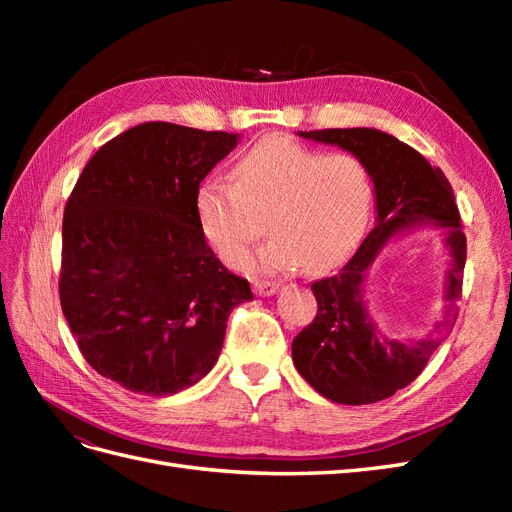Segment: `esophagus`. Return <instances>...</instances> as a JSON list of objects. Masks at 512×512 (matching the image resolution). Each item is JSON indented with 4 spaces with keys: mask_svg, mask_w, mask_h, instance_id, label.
I'll return each instance as SVG.
<instances>
[{
    "mask_svg": "<svg viewBox=\"0 0 512 512\" xmlns=\"http://www.w3.org/2000/svg\"><path fill=\"white\" fill-rule=\"evenodd\" d=\"M277 288H280V284H277V282H269V280H256L254 282V292L260 294V297H271V294L277 292Z\"/></svg>",
    "mask_w": 512,
    "mask_h": 512,
    "instance_id": "obj_1",
    "label": "esophagus"
}]
</instances>
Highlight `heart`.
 Listing matches in <instances>:
<instances>
[{
  "label": "heart",
  "instance_id": "b5f03b06",
  "mask_svg": "<svg viewBox=\"0 0 512 512\" xmlns=\"http://www.w3.org/2000/svg\"><path fill=\"white\" fill-rule=\"evenodd\" d=\"M374 177L352 153H324L286 136H269L235 164V183L209 177L198 185L196 220L211 250L239 267L252 245L271 241L258 267L324 271L361 241L374 207Z\"/></svg>",
  "mask_w": 512,
  "mask_h": 512
}]
</instances>
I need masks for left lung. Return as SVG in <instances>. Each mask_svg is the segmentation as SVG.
I'll return each mask as SVG.
<instances>
[{
    "instance_id": "obj_1",
    "label": "left lung",
    "mask_w": 512,
    "mask_h": 512,
    "mask_svg": "<svg viewBox=\"0 0 512 512\" xmlns=\"http://www.w3.org/2000/svg\"><path fill=\"white\" fill-rule=\"evenodd\" d=\"M305 138L339 145L361 158L374 177L378 222L335 275L312 284L316 318L294 337L292 361L314 389L335 404H376L421 376L431 354L453 331L466 267V235L455 192L440 168L395 136L371 128H327ZM423 219L447 230L454 262L447 272L449 307L427 340L404 345L382 336L366 314L364 271L395 231Z\"/></svg>"
}]
</instances>
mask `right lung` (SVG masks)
<instances>
[{"instance_id": "1", "label": "right lung", "mask_w": 512, "mask_h": 512, "mask_svg": "<svg viewBox=\"0 0 512 512\" xmlns=\"http://www.w3.org/2000/svg\"><path fill=\"white\" fill-rule=\"evenodd\" d=\"M237 136L149 121L87 162L64 209L59 301L85 361L164 397L215 365L226 320L254 299L215 258L194 198Z\"/></svg>"}]
</instances>
